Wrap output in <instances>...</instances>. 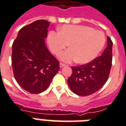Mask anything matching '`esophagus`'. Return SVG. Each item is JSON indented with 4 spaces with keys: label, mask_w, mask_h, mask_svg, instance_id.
<instances>
[{
    "label": "esophagus",
    "mask_w": 126,
    "mask_h": 126,
    "mask_svg": "<svg viewBox=\"0 0 126 126\" xmlns=\"http://www.w3.org/2000/svg\"><path fill=\"white\" fill-rule=\"evenodd\" d=\"M64 66H65V65L64 63H59V67H60L61 68V67H63Z\"/></svg>",
    "instance_id": "34e87169"
}]
</instances>
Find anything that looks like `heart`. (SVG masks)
<instances>
[{
    "instance_id": "heart-1",
    "label": "heart",
    "mask_w": 126,
    "mask_h": 126,
    "mask_svg": "<svg viewBox=\"0 0 126 126\" xmlns=\"http://www.w3.org/2000/svg\"><path fill=\"white\" fill-rule=\"evenodd\" d=\"M47 40L50 48L56 55L69 44L71 48L61 53L59 59L67 63L76 60L80 64L89 63L97 57L105 44L103 32L79 25H64L59 32H50Z\"/></svg>"
}]
</instances>
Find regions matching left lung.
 I'll return each instance as SVG.
<instances>
[{
	"mask_svg": "<svg viewBox=\"0 0 126 126\" xmlns=\"http://www.w3.org/2000/svg\"><path fill=\"white\" fill-rule=\"evenodd\" d=\"M113 42L107 36V47L100 57L86 65L71 67L67 79L71 91L78 96H88L97 92L108 79L112 65Z\"/></svg>",
	"mask_w": 126,
	"mask_h": 126,
	"instance_id": "1",
	"label": "left lung"
}]
</instances>
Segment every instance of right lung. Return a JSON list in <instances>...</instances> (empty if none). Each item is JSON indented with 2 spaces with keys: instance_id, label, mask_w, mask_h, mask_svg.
I'll return each mask as SVG.
<instances>
[{
  "instance_id": "right-lung-1",
  "label": "right lung",
  "mask_w": 126,
  "mask_h": 126,
  "mask_svg": "<svg viewBox=\"0 0 126 126\" xmlns=\"http://www.w3.org/2000/svg\"><path fill=\"white\" fill-rule=\"evenodd\" d=\"M50 22L38 20L19 31L12 46V67L23 89L39 94L48 87L59 69V63L45 44Z\"/></svg>"
}]
</instances>
